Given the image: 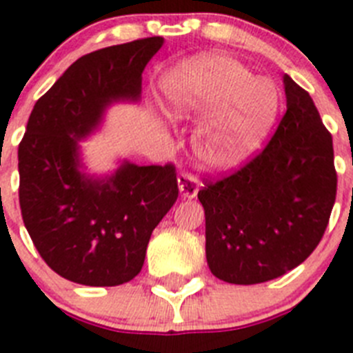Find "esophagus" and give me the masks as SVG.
Returning a JSON list of instances; mask_svg holds the SVG:
<instances>
[{"label": "esophagus", "instance_id": "34e87169", "mask_svg": "<svg viewBox=\"0 0 353 353\" xmlns=\"http://www.w3.org/2000/svg\"><path fill=\"white\" fill-rule=\"evenodd\" d=\"M177 184H179V193L183 199H193L199 193V179L193 174L183 172L177 177Z\"/></svg>", "mask_w": 353, "mask_h": 353}]
</instances>
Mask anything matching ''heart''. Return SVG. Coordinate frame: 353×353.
Returning <instances> with one entry per match:
<instances>
[{
	"label": "heart",
	"instance_id": "heart-1",
	"mask_svg": "<svg viewBox=\"0 0 353 353\" xmlns=\"http://www.w3.org/2000/svg\"><path fill=\"white\" fill-rule=\"evenodd\" d=\"M170 116L193 119L214 112L200 126L195 153L205 169H237L262 148L278 121L281 91L272 79L253 77L228 58L195 59L167 81Z\"/></svg>",
	"mask_w": 353,
	"mask_h": 353
}]
</instances>
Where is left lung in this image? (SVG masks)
I'll list each match as a JSON object with an SVG mask.
<instances>
[{"mask_svg": "<svg viewBox=\"0 0 353 353\" xmlns=\"http://www.w3.org/2000/svg\"><path fill=\"white\" fill-rule=\"evenodd\" d=\"M287 112L262 153L199 192L205 259L216 278L255 285L279 278L313 253L336 200L332 137L315 103L283 77Z\"/></svg>", "mask_w": 353, "mask_h": 353, "instance_id": "left-lung-1", "label": "left lung"}]
</instances>
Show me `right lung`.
Segmentation results:
<instances>
[{"mask_svg":"<svg viewBox=\"0 0 353 353\" xmlns=\"http://www.w3.org/2000/svg\"><path fill=\"white\" fill-rule=\"evenodd\" d=\"M163 46L151 37L79 58L34 103L19 144V204L31 241L65 279L116 287L141 272L154 227L179 195L174 165L123 161L85 174L79 142L116 101H139L142 72Z\"/></svg>","mask_w":353,"mask_h":353,"instance_id":"add662e5","label":"right lung"}]
</instances>
